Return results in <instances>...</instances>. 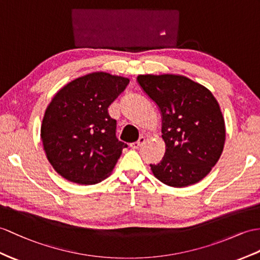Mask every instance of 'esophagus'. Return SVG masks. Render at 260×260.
<instances>
[{
	"label": "esophagus",
	"mask_w": 260,
	"mask_h": 260,
	"mask_svg": "<svg viewBox=\"0 0 260 260\" xmlns=\"http://www.w3.org/2000/svg\"><path fill=\"white\" fill-rule=\"evenodd\" d=\"M144 141H145V139L143 137H141L137 142L130 143V148L131 149H139L140 147H142V144L144 143Z\"/></svg>",
	"instance_id": "34e87169"
}]
</instances>
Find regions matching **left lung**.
I'll list each match as a JSON object with an SVG mask.
<instances>
[{
	"mask_svg": "<svg viewBox=\"0 0 260 260\" xmlns=\"http://www.w3.org/2000/svg\"><path fill=\"white\" fill-rule=\"evenodd\" d=\"M142 89L159 107L166 154L150 164L155 178L172 187L203 180L215 167L226 140L223 113L210 89L185 76L139 75Z\"/></svg>",
	"mask_w": 260,
	"mask_h": 260,
	"instance_id": "left-lung-1",
	"label": "left lung"
}]
</instances>
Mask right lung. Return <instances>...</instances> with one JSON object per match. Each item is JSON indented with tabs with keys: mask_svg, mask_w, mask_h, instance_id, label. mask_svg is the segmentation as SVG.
Here are the masks:
<instances>
[{
	"mask_svg": "<svg viewBox=\"0 0 260 260\" xmlns=\"http://www.w3.org/2000/svg\"><path fill=\"white\" fill-rule=\"evenodd\" d=\"M130 79L94 72L68 82L48 104L41 124L47 160L62 178L82 185L112 173L126 144L116 138L108 108Z\"/></svg>",
	"mask_w": 260,
	"mask_h": 260,
	"instance_id": "right-lung-1",
	"label": "right lung"
}]
</instances>
